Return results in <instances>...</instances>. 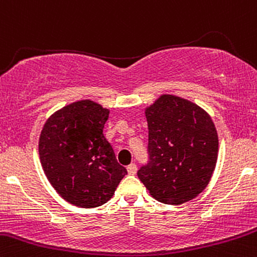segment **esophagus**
Returning <instances> with one entry per match:
<instances>
[{"label": "esophagus", "mask_w": 257, "mask_h": 257, "mask_svg": "<svg viewBox=\"0 0 257 257\" xmlns=\"http://www.w3.org/2000/svg\"><path fill=\"white\" fill-rule=\"evenodd\" d=\"M136 171H137V166L135 165V163H131V165L127 166L128 174H135V173H136Z\"/></svg>", "instance_id": "obj_1"}]
</instances>
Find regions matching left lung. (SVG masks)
I'll return each instance as SVG.
<instances>
[{
    "mask_svg": "<svg viewBox=\"0 0 257 257\" xmlns=\"http://www.w3.org/2000/svg\"><path fill=\"white\" fill-rule=\"evenodd\" d=\"M150 161L137 172L150 194L179 205L207 188L218 161L219 140L210 115L194 102L163 94L145 109Z\"/></svg>",
    "mask_w": 257,
    "mask_h": 257,
    "instance_id": "1",
    "label": "left lung"
}]
</instances>
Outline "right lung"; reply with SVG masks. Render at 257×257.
Masks as SVG:
<instances>
[{"instance_id":"right-lung-1","label":"right lung","mask_w":257,"mask_h":257,"mask_svg":"<svg viewBox=\"0 0 257 257\" xmlns=\"http://www.w3.org/2000/svg\"><path fill=\"white\" fill-rule=\"evenodd\" d=\"M109 113L92 100H79L52 113L42 128L38 146L44 174L75 207L105 204L127 174L102 134Z\"/></svg>"}]
</instances>
